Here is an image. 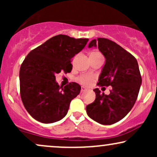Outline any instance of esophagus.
Wrapping results in <instances>:
<instances>
[{
    "label": "esophagus",
    "instance_id": "34e87169",
    "mask_svg": "<svg viewBox=\"0 0 157 157\" xmlns=\"http://www.w3.org/2000/svg\"><path fill=\"white\" fill-rule=\"evenodd\" d=\"M86 90H87V89H86V88H84V87H82V88H81V91H81V93L84 92V91H86Z\"/></svg>",
    "mask_w": 157,
    "mask_h": 157
}]
</instances>
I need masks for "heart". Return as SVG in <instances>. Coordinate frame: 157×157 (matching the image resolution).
Here are the masks:
<instances>
[{"label": "heart", "mask_w": 157, "mask_h": 157, "mask_svg": "<svg viewBox=\"0 0 157 157\" xmlns=\"http://www.w3.org/2000/svg\"><path fill=\"white\" fill-rule=\"evenodd\" d=\"M91 54H100L99 52H93ZM79 82L83 86H89L93 82L94 77L90 75H83L78 78Z\"/></svg>", "instance_id": "heart-1"}]
</instances>
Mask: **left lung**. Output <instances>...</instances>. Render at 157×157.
Wrapping results in <instances>:
<instances>
[{
  "label": "left lung",
  "instance_id": "obj_1",
  "mask_svg": "<svg viewBox=\"0 0 157 157\" xmlns=\"http://www.w3.org/2000/svg\"><path fill=\"white\" fill-rule=\"evenodd\" d=\"M98 48L105 58L97 85L112 86L109 94L94 89L96 98L86 106L88 116L102 125H112L124 118L137 99L142 84L137 60L116 43L94 39L89 48Z\"/></svg>",
  "mask_w": 157,
  "mask_h": 157
}]
</instances>
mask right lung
I'll return each mask as SVG.
<instances>
[{"label":"right lung","instance_id":"add662e5","mask_svg":"<svg viewBox=\"0 0 157 157\" xmlns=\"http://www.w3.org/2000/svg\"><path fill=\"white\" fill-rule=\"evenodd\" d=\"M88 41V38L59 35L26 56L20 68L21 97L25 109L35 120L52 123L67 114L70 102L80 94L81 87L76 82L60 86L55 75L71 71V59Z\"/></svg>","mask_w":157,"mask_h":157}]
</instances>
